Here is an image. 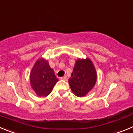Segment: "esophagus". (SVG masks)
I'll use <instances>...</instances> for the list:
<instances>
[{
    "mask_svg": "<svg viewBox=\"0 0 133 133\" xmlns=\"http://www.w3.org/2000/svg\"><path fill=\"white\" fill-rule=\"evenodd\" d=\"M61 79L64 80V81H67V80H68V77H66V76H64V77H61Z\"/></svg>",
    "mask_w": 133,
    "mask_h": 133,
    "instance_id": "34e87169",
    "label": "esophagus"
}]
</instances>
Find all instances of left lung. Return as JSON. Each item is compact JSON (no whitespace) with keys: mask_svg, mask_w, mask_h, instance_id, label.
I'll list each match as a JSON object with an SVG mask.
<instances>
[{"mask_svg":"<svg viewBox=\"0 0 133 133\" xmlns=\"http://www.w3.org/2000/svg\"><path fill=\"white\" fill-rule=\"evenodd\" d=\"M97 79V71L91 60L78 58L75 61L69 83L72 92L77 97H83L93 89Z\"/></svg>","mask_w":133,"mask_h":133,"instance_id":"8db88e82","label":"left lung"}]
</instances>
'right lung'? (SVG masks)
<instances>
[{"label":"right lung","instance_id":"1","mask_svg":"<svg viewBox=\"0 0 133 133\" xmlns=\"http://www.w3.org/2000/svg\"><path fill=\"white\" fill-rule=\"evenodd\" d=\"M58 81L49 61L43 57L38 58L30 74V86L35 93L39 97H47Z\"/></svg>","mask_w":133,"mask_h":133}]
</instances>
